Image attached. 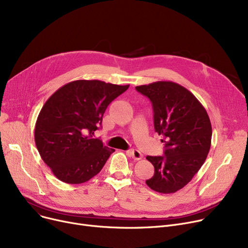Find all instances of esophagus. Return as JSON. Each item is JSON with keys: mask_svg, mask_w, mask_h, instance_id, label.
<instances>
[{"mask_svg": "<svg viewBox=\"0 0 248 248\" xmlns=\"http://www.w3.org/2000/svg\"><path fill=\"white\" fill-rule=\"evenodd\" d=\"M127 153L131 155V157L133 159H135V160H140L142 158L141 153L140 151H138V150H129Z\"/></svg>", "mask_w": 248, "mask_h": 248, "instance_id": "esophagus-1", "label": "esophagus"}]
</instances>
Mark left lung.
Wrapping results in <instances>:
<instances>
[{
  "label": "left lung",
  "mask_w": 248,
  "mask_h": 248,
  "mask_svg": "<svg viewBox=\"0 0 248 248\" xmlns=\"http://www.w3.org/2000/svg\"><path fill=\"white\" fill-rule=\"evenodd\" d=\"M153 106L155 131L163 136L164 155H148L155 168L147 185L170 194L186 186L209 153L212 127L206 109L188 89L172 81L136 87Z\"/></svg>",
  "instance_id": "1"
}]
</instances>
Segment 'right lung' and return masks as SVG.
<instances>
[{
  "label": "right lung",
  "mask_w": 248,
  "mask_h": 248,
  "mask_svg": "<svg viewBox=\"0 0 248 248\" xmlns=\"http://www.w3.org/2000/svg\"><path fill=\"white\" fill-rule=\"evenodd\" d=\"M129 85L75 80L45 102L35 125V142L44 163L64 183L81 184L97 175L110 154L93 136L108 104Z\"/></svg>",
  "instance_id": "right-lung-1"
}]
</instances>
